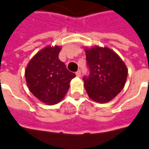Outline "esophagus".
Wrapping results in <instances>:
<instances>
[{"mask_svg":"<svg viewBox=\"0 0 149 149\" xmlns=\"http://www.w3.org/2000/svg\"><path fill=\"white\" fill-rule=\"evenodd\" d=\"M76 76H77V77H80V76H81V70H79L76 72Z\"/></svg>","mask_w":149,"mask_h":149,"instance_id":"esophagus-1","label":"esophagus"}]
</instances>
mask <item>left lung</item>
Instances as JSON below:
<instances>
[{
	"label": "left lung",
	"mask_w": 149,
	"mask_h": 149,
	"mask_svg": "<svg viewBox=\"0 0 149 149\" xmlns=\"http://www.w3.org/2000/svg\"><path fill=\"white\" fill-rule=\"evenodd\" d=\"M89 73L83 77L84 86L92 100L106 103L123 89L127 78V68L116 52L108 48L86 50Z\"/></svg>",
	"instance_id": "left-lung-1"
}]
</instances>
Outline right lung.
Returning <instances> with one entry per match:
<instances>
[{"mask_svg": "<svg viewBox=\"0 0 149 149\" xmlns=\"http://www.w3.org/2000/svg\"><path fill=\"white\" fill-rule=\"evenodd\" d=\"M60 48L46 47L38 52L26 68L25 77L30 91L41 102L53 104L62 100L76 76L59 59Z\"/></svg>", "mask_w": 149, "mask_h": 149, "instance_id": "obj_1", "label": "right lung"}]
</instances>
